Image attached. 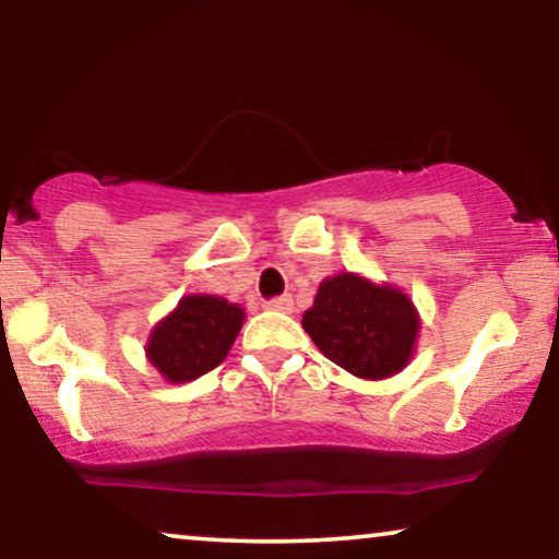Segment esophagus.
I'll list each match as a JSON object with an SVG mask.
<instances>
[{"label":"esophagus","mask_w":559,"mask_h":559,"mask_svg":"<svg viewBox=\"0 0 559 559\" xmlns=\"http://www.w3.org/2000/svg\"><path fill=\"white\" fill-rule=\"evenodd\" d=\"M265 309H273V311H294V299L288 294H284V296H273V299H267L265 304H263Z\"/></svg>","instance_id":"obj_1"}]
</instances>
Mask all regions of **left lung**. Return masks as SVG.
<instances>
[{"label":"left lung","instance_id":"1","mask_svg":"<svg viewBox=\"0 0 559 559\" xmlns=\"http://www.w3.org/2000/svg\"><path fill=\"white\" fill-rule=\"evenodd\" d=\"M301 324L340 368L357 378H389L412 357L419 317L399 288L342 273L319 286Z\"/></svg>","mask_w":559,"mask_h":559}]
</instances>
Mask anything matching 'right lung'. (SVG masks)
Wrapping results in <instances>:
<instances>
[{"label":"right lung","instance_id":"obj_1","mask_svg":"<svg viewBox=\"0 0 559 559\" xmlns=\"http://www.w3.org/2000/svg\"><path fill=\"white\" fill-rule=\"evenodd\" d=\"M242 309L219 296H183L155 326L147 357L170 383H186L217 368L242 326Z\"/></svg>","mask_w":559,"mask_h":559}]
</instances>
